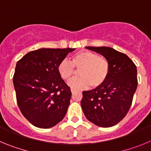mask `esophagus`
Listing matches in <instances>:
<instances>
[{"label": "esophagus", "instance_id": "obj_1", "mask_svg": "<svg viewBox=\"0 0 151 151\" xmlns=\"http://www.w3.org/2000/svg\"><path fill=\"white\" fill-rule=\"evenodd\" d=\"M77 91H78L77 90H75V89H71V92L73 93V94H74V93H76Z\"/></svg>", "mask_w": 151, "mask_h": 151}]
</instances>
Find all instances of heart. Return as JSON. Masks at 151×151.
Masks as SVG:
<instances>
[{
	"label": "heart",
	"instance_id": "heart-1",
	"mask_svg": "<svg viewBox=\"0 0 151 151\" xmlns=\"http://www.w3.org/2000/svg\"><path fill=\"white\" fill-rule=\"evenodd\" d=\"M70 62L63 60L57 65V72L63 80H69L79 69V77L68 82L73 89H83L88 86L98 88L104 84L110 73V63L104 57L90 50H82L73 54Z\"/></svg>",
	"mask_w": 151,
	"mask_h": 151
}]
</instances>
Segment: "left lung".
Listing matches in <instances>:
<instances>
[{"label": "left lung", "mask_w": 151, "mask_h": 151, "mask_svg": "<svg viewBox=\"0 0 151 151\" xmlns=\"http://www.w3.org/2000/svg\"><path fill=\"white\" fill-rule=\"evenodd\" d=\"M110 63V73L104 85L83 91L81 106L86 118L100 127L116 125L125 116L138 86L137 68L126 54L109 47H86Z\"/></svg>", "instance_id": "1"}]
</instances>
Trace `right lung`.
Wrapping results in <instances>:
<instances>
[{
  "instance_id": "obj_1",
  "label": "right lung",
  "mask_w": 151,
  "mask_h": 151,
  "mask_svg": "<svg viewBox=\"0 0 151 151\" xmlns=\"http://www.w3.org/2000/svg\"><path fill=\"white\" fill-rule=\"evenodd\" d=\"M74 48H41L17 62L13 76L17 101L33 125L48 129L66 115L72 93L57 72V65Z\"/></svg>"
}]
</instances>
